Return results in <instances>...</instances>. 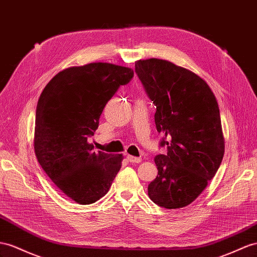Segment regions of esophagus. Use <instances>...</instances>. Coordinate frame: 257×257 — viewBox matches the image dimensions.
Here are the masks:
<instances>
[{
  "label": "esophagus",
  "mask_w": 257,
  "mask_h": 257,
  "mask_svg": "<svg viewBox=\"0 0 257 257\" xmlns=\"http://www.w3.org/2000/svg\"><path fill=\"white\" fill-rule=\"evenodd\" d=\"M127 160L130 162V163H141L142 162V159L141 157H136V156H133V155H127Z\"/></svg>",
  "instance_id": "34e87169"
}]
</instances>
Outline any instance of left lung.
<instances>
[{"label":"left lung","mask_w":257,"mask_h":257,"mask_svg":"<svg viewBox=\"0 0 257 257\" xmlns=\"http://www.w3.org/2000/svg\"><path fill=\"white\" fill-rule=\"evenodd\" d=\"M136 72L156 106L155 124L167 154L156 155L159 175L148 194L159 206L186 207L214 178L225 153L218 103L206 81L174 63L137 61Z\"/></svg>","instance_id":"8db88e82"}]
</instances>
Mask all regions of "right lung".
<instances>
[{
	"instance_id": "obj_1",
	"label": "right lung",
	"mask_w": 257,
	"mask_h": 257,
	"mask_svg": "<svg viewBox=\"0 0 257 257\" xmlns=\"http://www.w3.org/2000/svg\"><path fill=\"white\" fill-rule=\"evenodd\" d=\"M133 77L131 68L110 63L74 66L52 78L39 97L38 162L55 186L81 205L106 194L121 167L122 154L94 152L88 139L108 100Z\"/></svg>"
}]
</instances>
